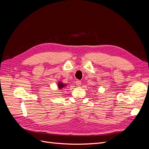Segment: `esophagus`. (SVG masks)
<instances>
[{
    "label": "esophagus",
    "mask_w": 149,
    "mask_h": 149,
    "mask_svg": "<svg viewBox=\"0 0 149 149\" xmlns=\"http://www.w3.org/2000/svg\"><path fill=\"white\" fill-rule=\"evenodd\" d=\"M76 86H80L81 84V82L80 81H76Z\"/></svg>",
    "instance_id": "esophagus-1"
}]
</instances>
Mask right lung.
<instances>
[{
	"label": "right lung",
	"instance_id": "1",
	"mask_svg": "<svg viewBox=\"0 0 149 149\" xmlns=\"http://www.w3.org/2000/svg\"><path fill=\"white\" fill-rule=\"evenodd\" d=\"M66 86H67L66 84H65V83H62L61 81L58 82V89L60 90V89L63 88L64 87Z\"/></svg>",
	"mask_w": 149,
	"mask_h": 149
}]
</instances>
